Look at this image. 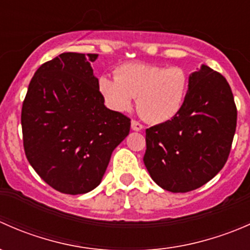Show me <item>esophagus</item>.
I'll return each instance as SVG.
<instances>
[{
  "label": "esophagus",
  "mask_w": 250,
  "mask_h": 250,
  "mask_svg": "<svg viewBox=\"0 0 250 250\" xmlns=\"http://www.w3.org/2000/svg\"><path fill=\"white\" fill-rule=\"evenodd\" d=\"M130 125H132V129L135 130V132H139V130H141L144 128V125H141L140 122H138V121H135V120L132 121Z\"/></svg>",
  "instance_id": "34e87169"
}]
</instances>
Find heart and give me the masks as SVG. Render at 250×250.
<instances>
[{"mask_svg": "<svg viewBox=\"0 0 250 250\" xmlns=\"http://www.w3.org/2000/svg\"><path fill=\"white\" fill-rule=\"evenodd\" d=\"M188 87L190 77L184 67L146 62H125L115 69V78L98 80V89L110 110L125 112L137 98L138 111L151 123L173 120L185 104Z\"/></svg>", "mask_w": 250, "mask_h": 250, "instance_id": "heart-1", "label": "heart"}]
</instances>
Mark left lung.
<instances>
[{
    "label": "left lung",
    "mask_w": 250,
    "mask_h": 250,
    "mask_svg": "<svg viewBox=\"0 0 250 250\" xmlns=\"http://www.w3.org/2000/svg\"><path fill=\"white\" fill-rule=\"evenodd\" d=\"M236 125L230 84L223 75L202 65L190 75L180 112L146 129V169L158 186L170 192L196 190L225 166Z\"/></svg>",
    "instance_id": "8db88e82"
}]
</instances>
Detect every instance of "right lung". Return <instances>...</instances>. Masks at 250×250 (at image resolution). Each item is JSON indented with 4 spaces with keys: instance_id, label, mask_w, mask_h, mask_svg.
<instances>
[{
    "instance_id": "right-lung-1",
    "label": "right lung",
    "mask_w": 250,
    "mask_h": 250,
    "mask_svg": "<svg viewBox=\"0 0 250 250\" xmlns=\"http://www.w3.org/2000/svg\"><path fill=\"white\" fill-rule=\"evenodd\" d=\"M62 53L31 78L21 109L25 155L54 190L87 193L104 176L111 153L129 134L130 118L107 109L90 62L98 54Z\"/></svg>"
}]
</instances>
